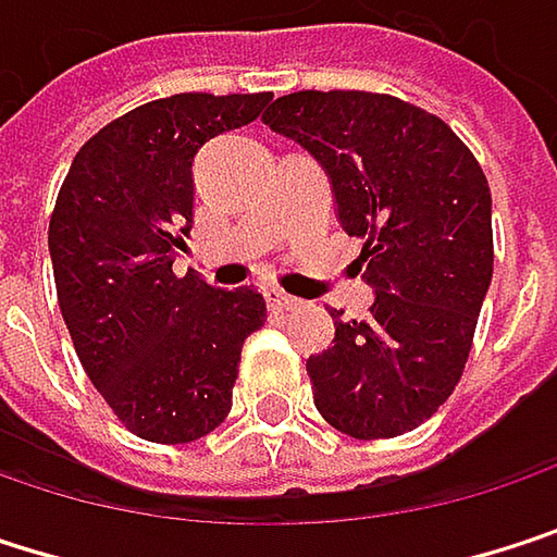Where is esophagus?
Returning a JSON list of instances; mask_svg holds the SVG:
<instances>
[{
    "label": "esophagus",
    "mask_w": 557,
    "mask_h": 557,
    "mask_svg": "<svg viewBox=\"0 0 557 557\" xmlns=\"http://www.w3.org/2000/svg\"><path fill=\"white\" fill-rule=\"evenodd\" d=\"M265 305H269L272 311H292V308H298V298H292L288 292L269 285V288H265Z\"/></svg>",
    "instance_id": "obj_1"
}]
</instances>
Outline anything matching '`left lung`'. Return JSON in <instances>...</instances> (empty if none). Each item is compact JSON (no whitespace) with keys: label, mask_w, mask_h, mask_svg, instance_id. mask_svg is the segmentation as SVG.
I'll list each match as a JSON object with an SVG mask.
<instances>
[{"label":"left lung","mask_w":557,"mask_h":557,"mask_svg":"<svg viewBox=\"0 0 557 557\" xmlns=\"http://www.w3.org/2000/svg\"><path fill=\"white\" fill-rule=\"evenodd\" d=\"M262 123L327 171L376 292L360 321L331 311L334 347L308 360L314 406L350 437L406 434L447 403L473 344L493 278L486 174L447 123L386 94L301 90Z\"/></svg>","instance_id":"8db88e82"}]
</instances>
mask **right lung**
<instances>
[{
  "instance_id": "obj_1",
  "label": "right lung",
  "mask_w": 557,
  "mask_h": 557,
  "mask_svg": "<svg viewBox=\"0 0 557 557\" xmlns=\"http://www.w3.org/2000/svg\"><path fill=\"white\" fill-rule=\"evenodd\" d=\"M269 100H151L103 126L61 184L48 226L58 305L90 383L145 441L210 434L233 406L243 341L265 324L256 288L177 278L171 262L194 223V154Z\"/></svg>"
}]
</instances>
